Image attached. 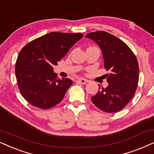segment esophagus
Masks as SVG:
<instances>
[{
	"label": "esophagus",
	"instance_id": "34e87169",
	"mask_svg": "<svg viewBox=\"0 0 154 154\" xmlns=\"http://www.w3.org/2000/svg\"><path fill=\"white\" fill-rule=\"evenodd\" d=\"M77 82H78L79 83L82 84V85H85V84L87 83V82H88V80H87V79H85L81 78V79H79L78 80H77Z\"/></svg>",
	"mask_w": 154,
	"mask_h": 154
}]
</instances>
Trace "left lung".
Returning <instances> with one entry per match:
<instances>
[{
	"label": "left lung",
	"mask_w": 154,
	"mask_h": 154,
	"mask_svg": "<svg viewBox=\"0 0 154 154\" xmlns=\"http://www.w3.org/2000/svg\"><path fill=\"white\" fill-rule=\"evenodd\" d=\"M86 37L101 49L107 74L106 88L100 87L91 97L96 107L106 112H116L125 107L134 96L139 82V64L130 47L122 40L104 31L91 32Z\"/></svg>",
	"instance_id": "1"
}]
</instances>
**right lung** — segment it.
<instances>
[{"mask_svg": "<svg viewBox=\"0 0 154 154\" xmlns=\"http://www.w3.org/2000/svg\"><path fill=\"white\" fill-rule=\"evenodd\" d=\"M82 36V33L51 32L22 48L16 60L15 75L26 101L46 110L62 101L73 82L68 78H58L53 67Z\"/></svg>", "mask_w": 154, "mask_h": 154, "instance_id": "1", "label": "right lung"}]
</instances>
